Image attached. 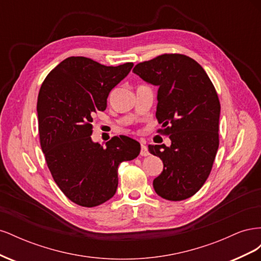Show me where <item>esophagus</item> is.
Instances as JSON below:
<instances>
[{"label": "esophagus", "instance_id": "obj_1", "mask_svg": "<svg viewBox=\"0 0 261 261\" xmlns=\"http://www.w3.org/2000/svg\"><path fill=\"white\" fill-rule=\"evenodd\" d=\"M140 155H143V156H147V155H149V151H148V148H147V146H145V145H143V144H141Z\"/></svg>", "mask_w": 261, "mask_h": 261}]
</instances>
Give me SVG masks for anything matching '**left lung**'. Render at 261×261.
Masks as SVG:
<instances>
[{
  "instance_id": "1",
  "label": "left lung",
  "mask_w": 261,
  "mask_h": 261,
  "mask_svg": "<svg viewBox=\"0 0 261 261\" xmlns=\"http://www.w3.org/2000/svg\"><path fill=\"white\" fill-rule=\"evenodd\" d=\"M133 72L159 87L158 133L171 139V146L149 145L159 156L163 171L153 179L162 198L179 201L194 196L207 180L219 148L220 101L204 69L184 54L165 53L138 63Z\"/></svg>"
}]
</instances>
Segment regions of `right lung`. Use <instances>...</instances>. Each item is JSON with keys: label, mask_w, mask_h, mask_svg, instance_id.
Segmentation results:
<instances>
[{"label": "right lung", "mask_w": 261, "mask_h": 261, "mask_svg": "<svg viewBox=\"0 0 261 261\" xmlns=\"http://www.w3.org/2000/svg\"><path fill=\"white\" fill-rule=\"evenodd\" d=\"M133 66L70 57L51 70L39 91V137L46 164L63 194L80 206L96 207L112 198L118 165L140 152V144L127 136H114L106 147L90 137L93 115L105 111L110 91Z\"/></svg>", "instance_id": "obj_1"}]
</instances>
